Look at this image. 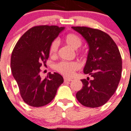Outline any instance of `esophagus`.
Here are the masks:
<instances>
[{
	"label": "esophagus",
	"mask_w": 131,
	"mask_h": 131,
	"mask_svg": "<svg viewBox=\"0 0 131 131\" xmlns=\"http://www.w3.org/2000/svg\"><path fill=\"white\" fill-rule=\"evenodd\" d=\"M64 82H71L72 81V79L69 78H67V77H64Z\"/></svg>",
	"instance_id": "obj_1"
}]
</instances>
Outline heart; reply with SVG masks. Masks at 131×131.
I'll return each instance as SVG.
<instances>
[{"mask_svg": "<svg viewBox=\"0 0 131 131\" xmlns=\"http://www.w3.org/2000/svg\"><path fill=\"white\" fill-rule=\"evenodd\" d=\"M66 42L73 49H78L82 45L81 38L74 34H69L65 37ZM59 42L58 40H54L51 44L49 48L50 54L51 56H55L57 53L58 49ZM80 67V64L75 61H62L56 64V69L57 71L60 73L61 74L65 76H72L75 73V71L78 70Z\"/></svg>", "mask_w": 131, "mask_h": 131, "instance_id": "obj_1", "label": "heart"}]
</instances>
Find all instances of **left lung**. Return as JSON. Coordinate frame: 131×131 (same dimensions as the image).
Segmentation results:
<instances>
[{
	"label": "left lung",
	"mask_w": 131,
	"mask_h": 131,
	"mask_svg": "<svg viewBox=\"0 0 131 131\" xmlns=\"http://www.w3.org/2000/svg\"><path fill=\"white\" fill-rule=\"evenodd\" d=\"M71 28L89 45L84 73L93 78L81 80L83 86L76 93V98L86 107L101 106L114 94L121 78L122 61L119 51L111 37L101 30L86 27Z\"/></svg>",
	"instance_id": "obj_1"
}]
</instances>
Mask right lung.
Returning a JSON list of instances; mask_svg holds the SVG:
<instances>
[{
  "label": "right lung",
  "mask_w": 131,
  "mask_h": 131,
  "mask_svg": "<svg viewBox=\"0 0 131 131\" xmlns=\"http://www.w3.org/2000/svg\"><path fill=\"white\" fill-rule=\"evenodd\" d=\"M64 29L54 25L34 27L22 36L14 48L12 73L23 101L31 106L40 107L51 102L63 83V78L58 73H49L47 78L42 79L40 67L46 64L51 44Z\"/></svg>",
  "instance_id": "1"
}]
</instances>
